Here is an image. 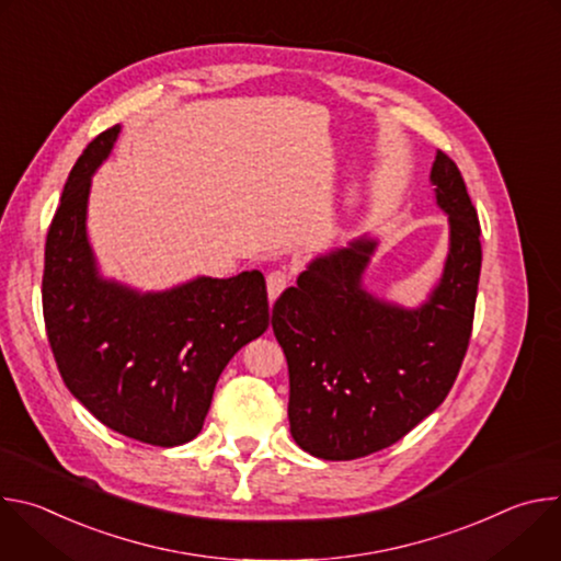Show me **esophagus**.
<instances>
[{
	"label": "esophagus",
	"mask_w": 561,
	"mask_h": 561,
	"mask_svg": "<svg viewBox=\"0 0 561 561\" xmlns=\"http://www.w3.org/2000/svg\"><path fill=\"white\" fill-rule=\"evenodd\" d=\"M266 286H268V301L273 304L284 293V288L288 286V275L284 271H273L266 279Z\"/></svg>",
	"instance_id": "obj_1"
}]
</instances>
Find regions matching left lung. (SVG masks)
I'll return each instance as SVG.
<instances>
[{
	"mask_svg": "<svg viewBox=\"0 0 561 561\" xmlns=\"http://www.w3.org/2000/svg\"><path fill=\"white\" fill-rule=\"evenodd\" d=\"M435 202L448 215V255L415 308L364 288L377 249L359 237L312 260L273 306L288 362L290 435L319 459H357L402 439L446 399L461 368L477 299L479 219L453 159L437 150Z\"/></svg>",
	"mask_w": 561,
	"mask_h": 561,
	"instance_id": "1",
	"label": "left lung"
}]
</instances>
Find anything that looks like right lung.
Masks as SVG:
<instances>
[{"mask_svg":"<svg viewBox=\"0 0 561 561\" xmlns=\"http://www.w3.org/2000/svg\"><path fill=\"white\" fill-rule=\"evenodd\" d=\"M119 130L98 135L66 180L46 237L44 322L79 402L111 431L169 448L199 435L221 370L268 329V295L260 271L157 293L100 275L87 232L91 178Z\"/></svg>","mask_w":561,"mask_h":561,"instance_id":"right-lung-1","label":"right lung"}]
</instances>
